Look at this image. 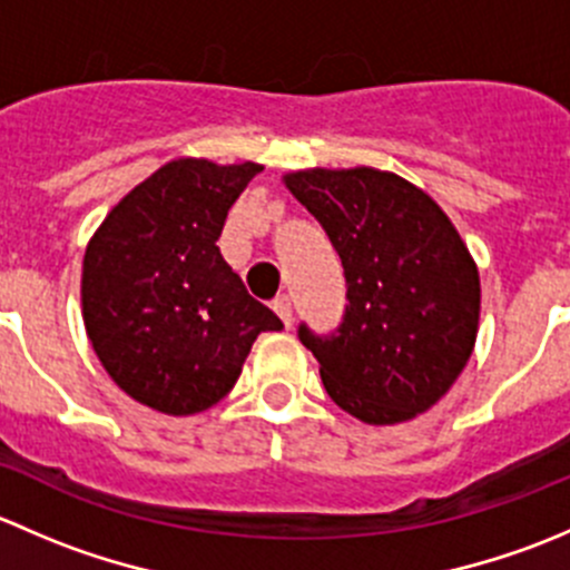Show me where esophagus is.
Masks as SVG:
<instances>
[{
    "label": "esophagus",
    "mask_w": 570,
    "mask_h": 570,
    "mask_svg": "<svg viewBox=\"0 0 570 570\" xmlns=\"http://www.w3.org/2000/svg\"><path fill=\"white\" fill-rule=\"evenodd\" d=\"M273 308H275V314H278V317L284 320V325L292 327V301H289V295H278V297H275Z\"/></svg>",
    "instance_id": "1"
}]
</instances>
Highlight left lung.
Listing matches in <instances>:
<instances>
[{
    "label": "left lung",
    "mask_w": 570,
    "mask_h": 570,
    "mask_svg": "<svg viewBox=\"0 0 570 570\" xmlns=\"http://www.w3.org/2000/svg\"><path fill=\"white\" fill-rule=\"evenodd\" d=\"M342 258L347 312L333 336L301 325L325 392L364 424L430 411L474 353L480 269L416 184L377 168H308L284 176Z\"/></svg>",
    "instance_id": "obj_1"
}]
</instances>
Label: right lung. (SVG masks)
<instances>
[{
  "label": "right lung",
  "mask_w": 570,
  "mask_h": 570,
  "mask_svg": "<svg viewBox=\"0 0 570 570\" xmlns=\"http://www.w3.org/2000/svg\"><path fill=\"white\" fill-rule=\"evenodd\" d=\"M258 163L181 157L109 209L82 258V320L115 386L193 416L234 389L253 342L284 322L253 301L217 237Z\"/></svg>",
  "instance_id": "obj_1"
}]
</instances>
